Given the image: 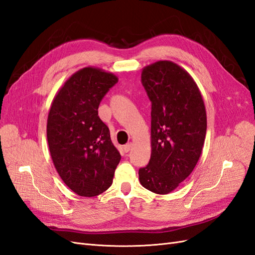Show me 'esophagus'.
<instances>
[{
    "instance_id": "34e87169",
    "label": "esophagus",
    "mask_w": 255,
    "mask_h": 255,
    "mask_svg": "<svg viewBox=\"0 0 255 255\" xmlns=\"http://www.w3.org/2000/svg\"><path fill=\"white\" fill-rule=\"evenodd\" d=\"M130 148H132V143H127L125 146H123V149H125V152H128L130 150Z\"/></svg>"
}]
</instances>
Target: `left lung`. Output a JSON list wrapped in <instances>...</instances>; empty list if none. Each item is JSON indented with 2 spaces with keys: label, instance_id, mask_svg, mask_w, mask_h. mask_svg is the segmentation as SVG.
<instances>
[{
  "label": "left lung",
  "instance_id": "left-lung-1",
  "mask_svg": "<svg viewBox=\"0 0 255 255\" xmlns=\"http://www.w3.org/2000/svg\"><path fill=\"white\" fill-rule=\"evenodd\" d=\"M141 83L151 101V158L139 182L159 195L174 190L192 172L206 135V112L194 79L159 60L143 68Z\"/></svg>",
  "mask_w": 255,
  "mask_h": 255
}]
</instances>
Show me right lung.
I'll return each instance as SVG.
<instances>
[{
	"label": "right lung",
	"mask_w": 255,
	"mask_h": 255,
	"mask_svg": "<svg viewBox=\"0 0 255 255\" xmlns=\"http://www.w3.org/2000/svg\"><path fill=\"white\" fill-rule=\"evenodd\" d=\"M117 82L113 73L83 68L59 89L49 112L47 137L54 166L82 197L109 189L121 159L110 128L98 116L100 102Z\"/></svg>",
	"instance_id": "add662e5"
}]
</instances>
